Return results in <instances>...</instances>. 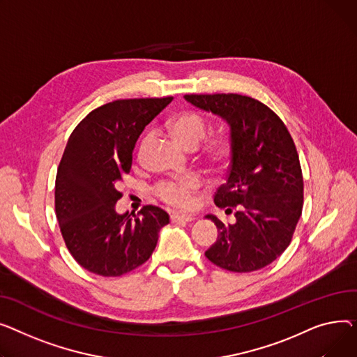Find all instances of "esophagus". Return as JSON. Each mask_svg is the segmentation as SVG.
<instances>
[{"label": "esophagus", "instance_id": "1", "mask_svg": "<svg viewBox=\"0 0 357 357\" xmlns=\"http://www.w3.org/2000/svg\"><path fill=\"white\" fill-rule=\"evenodd\" d=\"M172 222H192L195 220L193 215H181V213H173L170 215Z\"/></svg>", "mask_w": 357, "mask_h": 357}]
</instances>
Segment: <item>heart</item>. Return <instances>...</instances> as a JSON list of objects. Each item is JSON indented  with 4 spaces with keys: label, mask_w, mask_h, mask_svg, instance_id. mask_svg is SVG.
<instances>
[{
    "label": "heart",
    "mask_w": 357,
    "mask_h": 357,
    "mask_svg": "<svg viewBox=\"0 0 357 357\" xmlns=\"http://www.w3.org/2000/svg\"><path fill=\"white\" fill-rule=\"evenodd\" d=\"M169 130L172 134L185 146L187 150H197L200 144L207 135V122L206 119L195 112L184 111L174 115L169 121ZM151 134H146L138 144L137 160L142 161L146 150L151 144ZM234 153V141L229 135H216L206 141L200 149V160L213 170H223L227 167L230 157ZM200 187V180L195 176H183L167 178L157 184L155 196L162 200L165 204L187 208L193 203V195Z\"/></svg>",
    "instance_id": "obj_1"
}]
</instances>
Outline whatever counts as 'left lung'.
Here are the masks:
<instances>
[{
  "label": "left lung",
  "instance_id": "obj_1",
  "mask_svg": "<svg viewBox=\"0 0 357 357\" xmlns=\"http://www.w3.org/2000/svg\"><path fill=\"white\" fill-rule=\"evenodd\" d=\"M195 107L220 116L230 128L234 153L227 180L215 193L219 236L206 258L230 272H252L288 248L303 212L304 183L296 144L281 118L262 102L238 93L184 95Z\"/></svg>",
  "mask_w": 357,
  "mask_h": 357
}]
</instances>
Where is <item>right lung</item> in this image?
<instances>
[{
  "mask_svg": "<svg viewBox=\"0 0 357 357\" xmlns=\"http://www.w3.org/2000/svg\"><path fill=\"white\" fill-rule=\"evenodd\" d=\"M172 100H112L89 112L69 137L56 174V218L75 261L96 275L121 277L141 266L169 223L160 207L146 204L131 217L118 215L115 203L138 137Z\"/></svg>",
  "mask_w": 357,
  "mask_h": 357,
  "instance_id": "add662e5",
  "label": "right lung"
}]
</instances>
